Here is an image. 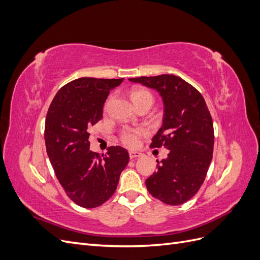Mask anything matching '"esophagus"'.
I'll list each match as a JSON object with an SVG mask.
<instances>
[{"mask_svg":"<svg viewBox=\"0 0 260 260\" xmlns=\"http://www.w3.org/2000/svg\"><path fill=\"white\" fill-rule=\"evenodd\" d=\"M129 156H130V158H131V159H133V158H138V157H141V156H142V153H139V152H133V151H131V152H129Z\"/></svg>","mask_w":260,"mask_h":260,"instance_id":"34e87169","label":"esophagus"}]
</instances>
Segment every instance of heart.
<instances>
[{
  "label": "heart",
  "instance_id": "heart-1",
  "mask_svg": "<svg viewBox=\"0 0 260 260\" xmlns=\"http://www.w3.org/2000/svg\"><path fill=\"white\" fill-rule=\"evenodd\" d=\"M130 98L136 106L140 104L142 101L145 100H153L154 98L152 93L145 89H136L131 91ZM146 130L143 128H124L120 132V140L121 142L128 147H137L140 143V140L144 136H146Z\"/></svg>",
  "mask_w": 260,
  "mask_h": 260
}]
</instances>
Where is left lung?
<instances>
[{
	"instance_id": "1",
	"label": "left lung",
	"mask_w": 260,
	"mask_h": 260,
	"mask_svg": "<svg viewBox=\"0 0 260 260\" xmlns=\"http://www.w3.org/2000/svg\"><path fill=\"white\" fill-rule=\"evenodd\" d=\"M129 80L156 89L165 104L162 125L149 146L169 153L146 179L147 190L167 205H181L199 192L212 158L214 123L206 102L192 84L175 75Z\"/></svg>"
}]
</instances>
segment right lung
Returning <instances> with one entry per match:
<instances>
[{
    "label": "right lung",
    "instance_id": "obj_1",
    "mask_svg": "<svg viewBox=\"0 0 260 260\" xmlns=\"http://www.w3.org/2000/svg\"><path fill=\"white\" fill-rule=\"evenodd\" d=\"M123 79L83 77L58 90L46 114V153L68 198L83 208H95L115 193L129 154L111 146L106 154L90 151L89 130L103 118L111 89Z\"/></svg>",
    "mask_w": 260,
    "mask_h": 260
}]
</instances>
